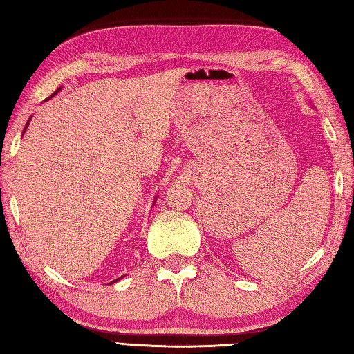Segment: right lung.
Here are the masks:
<instances>
[{
    "label": "right lung",
    "instance_id": "add662e5",
    "mask_svg": "<svg viewBox=\"0 0 354 354\" xmlns=\"http://www.w3.org/2000/svg\"><path fill=\"white\" fill-rule=\"evenodd\" d=\"M59 89H61V88H59ZM59 89H57L56 93H59ZM56 93H55V94H56ZM55 94H53V95H55ZM53 95H51V97H53ZM48 99H50V97H48ZM30 118H32V117H30ZM30 118H28V122H27V124H26V127H24V131L27 129V126L30 124ZM22 133H24V132H22ZM120 278H123V277H120ZM117 280H118V278H117ZM117 280H115V281H117ZM115 281H111V283H115Z\"/></svg>",
    "mask_w": 354,
    "mask_h": 354
}]
</instances>
